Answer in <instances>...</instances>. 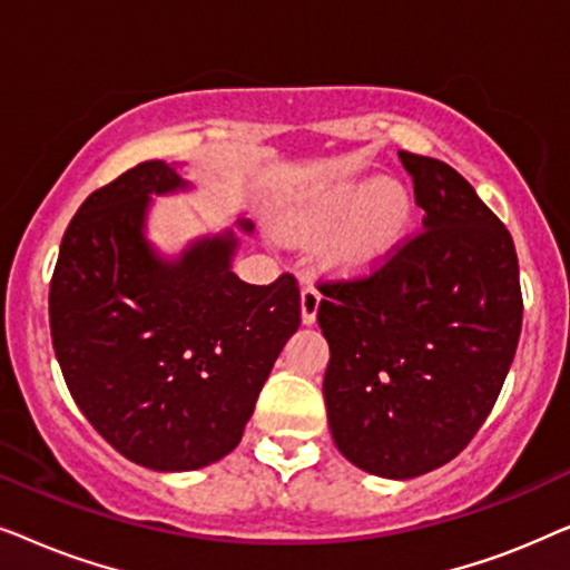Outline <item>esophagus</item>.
I'll return each mask as SVG.
<instances>
[{
  "mask_svg": "<svg viewBox=\"0 0 570 570\" xmlns=\"http://www.w3.org/2000/svg\"><path fill=\"white\" fill-rule=\"evenodd\" d=\"M318 303H322V293L314 285H306L301 291V318L303 324H314L318 314Z\"/></svg>",
  "mask_w": 570,
  "mask_h": 570,
  "instance_id": "1",
  "label": "esophagus"
}]
</instances>
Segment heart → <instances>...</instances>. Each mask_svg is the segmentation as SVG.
Wrapping results in <instances>:
<instances>
[{"mask_svg":"<svg viewBox=\"0 0 570 570\" xmlns=\"http://www.w3.org/2000/svg\"><path fill=\"white\" fill-rule=\"evenodd\" d=\"M412 199L396 181H350L316 194L291 215V230L322 244L326 269L340 275L368 272L386 262L407 236Z\"/></svg>","mask_w":570,"mask_h":570,"instance_id":"heart-1","label":"heart"}]
</instances>
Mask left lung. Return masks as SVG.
I'll return each instance as SVG.
<instances>
[{
  "mask_svg": "<svg viewBox=\"0 0 570 570\" xmlns=\"http://www.w3.org/2000/svg\"><path fill=\"white\" fill-rule=\"evenodd\" d=\"M423 233L373 275L322 283L332 439L363 472L439 470L493 410L521 334L511 233L446 163L400 153Z\"/></svg>",
  "mask_w": 570,
  "mask_h": 570,
  "instance_id": "left-lung-1",
  "label": "left lung"
}]
</instances>
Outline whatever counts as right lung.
<instances>
[{"label": "right lung", "instance_id": "obj_1", "mask_svg": "<svg viewBox=\"0 0 570 570\" xmlns=\"http://www.w3.org/2000/svg\"><path fill=\"white\" fill-rule=\"evenodd\" d=\"M191 189L147 160L92 191L61 238L51 342L88 423L147 470L189 472L238 446L285 342L301 326L293 275L248 285L233 230L176 259L147 240L150 197ZM246 233L252 220H238Z\"/></svg>", "mask_w": 570, "mask_h": 570}]
</instances>
